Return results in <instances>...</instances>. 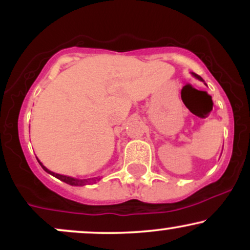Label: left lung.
Wrapping results in <instances>:
<instances>
[{
    "label": "left lung",
    "instance_id": "left-lung-1",
    "mask_svg": "<svg viewBox=\"0 0 250 250\" xmlns=\"http://www.w3.org/2000/svg\"><path fill=\"white\" fill-rule=\"evenodd\" d=\"M191 74H193V76H194V77H196V79H197V80H200V81H203V79H202V77H201V76H199V75H197V74H195V73H191Z\"/></svg>",
    "mask_w": 250,
    "mask_h": 250
}]
</instances>
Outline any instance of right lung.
I'll return each mask as SVG.
<instances>
[{"label": "right lung", "mask_w": 250, "mask_h": 250, "mask_svg": "<svg viewBox=\"0 0 250 250\" xmlns=\"http://www.w3.org/2000/svg\"><path fill=\"white\" fill-rule=\"evenodd\" d=\"M37 161H39V160H37ZM40 165H41V167L44 169V170L47 171V173H49L50 175H53V176L57 177V179H59V180H61V181H63V182L68 183V185H70V186H85V185H87V183L96 182V181L100 180V179H97V177H94V179H83V180H80V179H75V177L65 176V175H60V174H56V173H53V171H50L49 169L45 168L41 162H40Z\"/></svg>", "instance_id": "1"}]
</instances>
